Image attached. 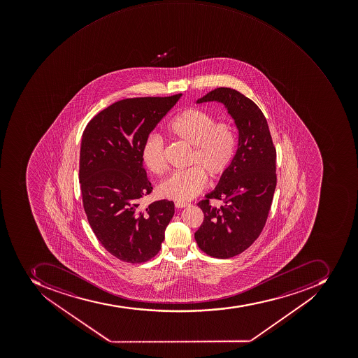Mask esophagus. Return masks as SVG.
<instances>
[{
    "label": "esophagus",
    "instance_id": "34e87169",
    "mask_svg": "<svg viewBox=\"0 0 358 358\" xmlns=\"http://www.w3.org/2000/svg\"><path fill=\"white\" fill-rule=\"evenodd\" d=\"M189 206V204H187V203L175 202V208H185V206Z\"/></svg>",
    "mask_w": 358,
    "mask_h": 358
}]
</instances>
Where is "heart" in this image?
I'll return each mask as SVG.
<instances>
[{
	"label": "heart",
	"instance_id": "b5f03b06",
	"mask_svg": "<svg viewBox=\"0 0 358 358\" xmlns=\"http://www.w3.org/2000/svg\"><path fill=\"white\" fill-rule=\"evenodd\" d=\"M167 129L174 138L193 147L189 164L195 166L172 173L158 185V193L169 200L189 201L206 187V173L217 178L230 167L236 154V133L230 124L214 122L213 116L200 108L182 111ZM142 161L154 174L165 171V146L161 136L152 134L145 139Z\"/></svg>",
	"mask_w": 358,
	"mask_h": 358
}]
</instances>
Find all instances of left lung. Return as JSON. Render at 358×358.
<instances>
[{
    "label": "left lung",
    "instance_id": "left-lung-1",
    "mask_svg": "<svg viewBox=\"0 0 358 358\" xmlns=\"http://www.w3.org/2000/svg\"><path fill=\"white\" fill-rule=\"evenodd\" d=\"M210 101L224 106L234 120L238 148L215 189L197 204L204 221L194 236L204 252L227 259L248 249L266 224L277 185V154L266 117L252 100L234 89L217 88L196 103ZM210 198L223 199L225 204L212 207Z\"/></svg>",
    "mask_w": 358,
    "mask_h": 358
}]
</instances>
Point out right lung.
Returning <instances> with one entry per match:
<instances>
[{
	"label": "right lung",
	"mask_w": 358,
	"mask_h": 358,
	"mask_svg": "<svg viewBox=\"0 0 358 358\" xmlns=\"http://www.w3.org/2000/svg\"><path fill=\"white\" fill-rule=\"evenodd\" d=\"M180 97L120 100L96 115L83 134L79 180L87 219L103 247L129 264L156 255L174 216L172 201L139 206L152 189L142 147Z\"/></svg>",
	"instance_id": "1"
}]
</instances>
